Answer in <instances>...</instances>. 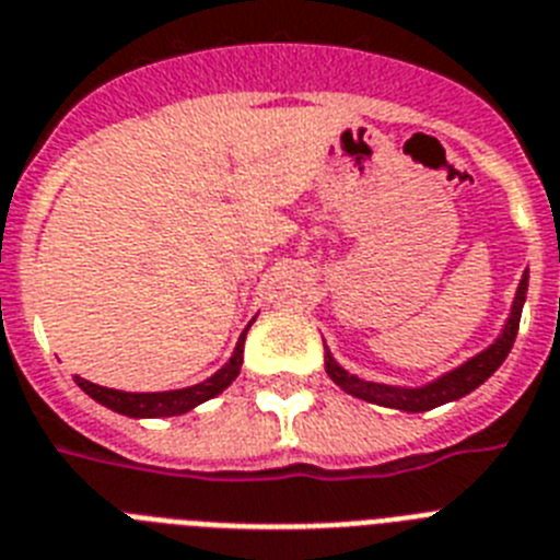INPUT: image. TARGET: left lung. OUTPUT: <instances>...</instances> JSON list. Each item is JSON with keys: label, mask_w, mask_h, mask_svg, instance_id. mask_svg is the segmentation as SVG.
<instances>
[{"label": "left lung", "mask_w": 560, "mask_h": 560, "mask_svg": "<svg viewBox=\"0 0 560 560\" xmlns=\"http://www.w3.org/2000/svg\"><path fill=\"white\" fill-rule=\"evenodd\" d=\"M524 299H527V272L518 284V293H515V302H512V316L504 327V336L498 338L490 350H483L481 355L469 359L464 368L453 370L439 382L427 384V387L418 389H398V387H384V384L373 382H361L355 375H350L347 370H341L332 361L330 352H324V364H327V375L338 387H345L347 393H352L355 398H364V401L382 404V407H393V410H407V412H424L432 410V407H441V404L455 401V398L467 396L478 384H483L495 373L504 359L510 355L512 341L518 336V324H521V307H524Z\"/></svg>", "instance_id": "8db88e82"}]
</instances>
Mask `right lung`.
Listing matches in <instances>:
<instances>
[{
	"instance_id": "right-lung-1",
	"label": "right lung",
	"mask_w": 560,
	"mask_h": 560,
	"mask_svg": "<svg viewBox=\"0 0 560 560\" xmlns=\"http://www.w3.org/2000/svg\"><path fill=\"white\" fill-rule=\"evenodd\" d=\"M244 336L247 330L242 332L238 338L236 352H233V359L224 364L213 378L208 382L196 384V387H187V389H173V393H121V389H107V387H98V384L91 382H82L77 378L79 387L88 393L91 398H96L98 404H105L110 410L121 412V416H130V418H167V416H182V412L192 410L196 404L208 401V398L219 396L222 389H228L230 384L236 382L238 370H242V355H244Z\"/></svg>"
}]
</instances>
